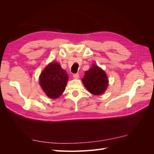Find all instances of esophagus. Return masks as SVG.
Returning a JSON list of instances; mask_svg holds the SVG:
<instances>
[{"mask_svg":"<svg viewBox=\"0 0 154 154\" xmlns=\"http://www.w3.org/2000/svg\"><path fill=\"white\" fill-rule=\"evenodd\" d=\"M73 78H74V79H78L79 78V74H74Z\"/></svg>","mask_w":154,"mask_h":154,"instance_id":"34e87169","label":"esophagus"}]
</instances>
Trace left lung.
Returning a JSON list of instances; mask_svg holds the SVG:
<instances>
[{"label": "left lung", "instance_id": "8db88e82", "mask_svg": "<svg viewBox=\"0 0 154 154\" xmlns=\"http://www.w3.org/2000/svg\"><path fill=\"white\" fill-rule=\"evenodd\" d=\"M83 85L91 94L100 95L103 93L108 86L109 80L105 72L96 65L93 64L91 68L85 71L82 78Z\"/></svg>", "mask_w": 154, "mask_h": 154}]
</instances>
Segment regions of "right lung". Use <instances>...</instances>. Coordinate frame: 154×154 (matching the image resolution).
Segmentation results:
<instances>
[{"mask_svg": "<svg viewBox=\"0 0 154 154\" xmlns=\"http://www.w3.org/2000/svg\"><path fill=\"white\" fill-rule=\"evenodd\" d=\"M69 76L67 72L57 62L48 65L40 74L39 82L45 94L56 99L65 91Z\"/></svg>", "mask_w": 154, "mask_h": 154, "instance_id": "right-lung-1", "label": "right lung"}]
</instances>
